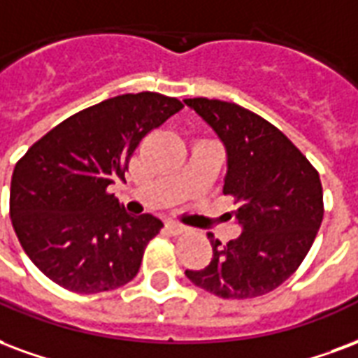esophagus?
I'll return each mask as SVG.
<instances>
[{"instance_id":"esophagus-1","label":"esophagus","mask_w":358,"mask_h":358,"mask_svg":"<svg viewBox=\"0 0 358 358\" xmlns=\"http://www.w3.org/2000/svg\"><path fill=\"white\" fill-rule=\"evenodd\" d=\"M166 229L172 233V235H180V233L187 231V227L184 224H178V222H166Z\"/></svg>"}]
</instances>
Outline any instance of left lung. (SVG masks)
<instances>
[{
    "label": "left lung",
    "mask_w": 358,
    "mask_h": 358,
    "mask_svg": "<svg viewBox=\"0 0 358 358\" xmlns=\"http://www.w3.org/2000/svg\"><path fill=\"white\" fill-rule=\"evenodd\" d=\"M227 152L224 193L237 203L243 233L222 245L208 233L213 260L186 269L195 287L224 300L258 298L300 267L319 231L324 205L319 172L275 125L243 106L186 98Z\"/></svg>",
    "instance_id": "8db88e82"
}]
</instances>
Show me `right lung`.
Masks as SVG:
<instances>
[{"mask_svg": "<svg viewBox=\"0 0 358 358\" xmlns=\"http://www.w3.org/2000/svg\"><path fill=\"white\" fill-rule=\"evenodd\" d=\"M182 108L178 98L150 91L108 98L58 123L18 159L10 222L45 277L78 294L115 290L136 277L163 222L129 214L108 186L125 180L142 138Z\"/></svg>", "mask_w": 358, "mask_h": 358, "instance_id": "add662e5", "label": "right lung"}]
</instances>
